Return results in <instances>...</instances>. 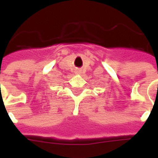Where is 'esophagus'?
Masks as SVG:
<instances>
[{
	"mask_svg": "<svg viewBox=\"0 0 158 158\" xmlns=\"http://www.w3.org/2000/svg\"><path fill=\"white\" fill-rule=\"evenodd\" d=\"M80 70H76V73H80Z\"/></svg>",
	"mask_w": 158,
	"mask_h": 158,
	"instance_id": "esophagus-1",
	"label": "esophagus"
}]
</instances>
